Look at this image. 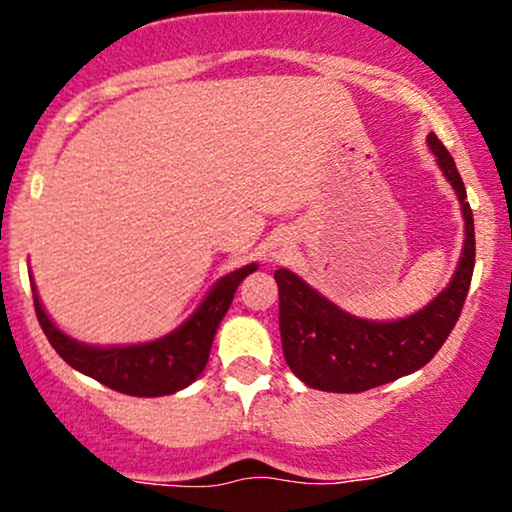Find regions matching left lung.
<instances>
[{
    "label": "left lung",
    "instance_id": "8db88e82",
    "mask_svg": "<svg viewBox=\"0 0 512 512\" xmlns=\"http://www.w3.org/2000/svg\"><path fill=\"white\" fill-rule=\"evenodd\" d=\"M428 146L460 199L467 238L448 289L424 310L395 322L361 320L327 301L289 269L274 272L284 358L293 373L315 390L363 392L424 368L462 313L474 272L472 209L455 161L433 132L428 134Z\"/></svg>",
    "mask_w": 512,
    "mask_h": 512
}]
</instances>
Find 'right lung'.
Segmentation results:
<instances>
[{
	"mask_svg": "<svg viewBox=\"0 0 512 512\" xmlns=\"http://www.w3.org/2000/svg\"><path fill=\"white\" fill-rule=\"evenodd\" d=\"M255 269V262L245 264V267L216 281L214 289L190 315V320L182 322L178 330L156 339V342L134 346H88L84 342H76L62 330H57L55 322L43 310V303H40L33 286L35 315H38L40 327H43L52 349L79 373L98 380L110 390L122 392V395H173L182 387L195 383L207 366L211 342H214L219 322L233 301V293H236L240 281Z\"/></svg>",
	"mask_w": 512,
	"mask_h": 512,
	"instance_id": "add662e5",
	"label": "right lung"
}]
</instances>
